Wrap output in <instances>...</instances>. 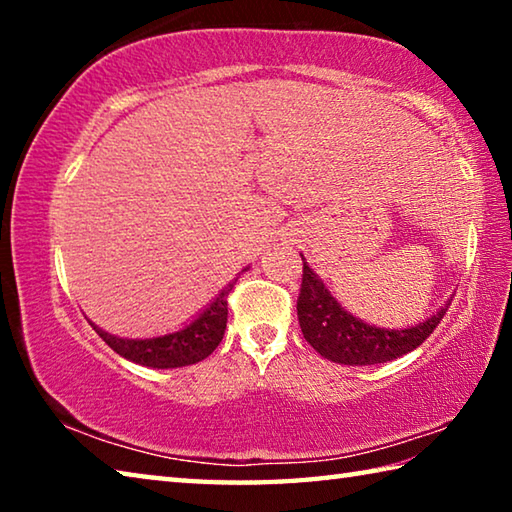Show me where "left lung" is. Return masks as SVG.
I'll use <instances>...</instances> for the list:
<instances>
[{
	"label": "left lung",
	"instance_id": "obj_1",
	"mask_svg": "<svg viewBox=\"0 0 512 512\" xmlns=\"http://www.w3.org/2000/svg\"><path fill=\"white\" fill-rule=\"evenodd\" d=\"M449 305L452 300H447L436 314L424 318L422 323L402 329L363 323L361 318L341 307V302L329 293L325 282L302 257V287L298 296L300 329L320 357L343 363V366H375V363L393 361L415 350L438 327Z\"/></svg>",
	"mask_w": 512,
	"mask_h": 512
}]
</instances>
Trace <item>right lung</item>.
Segmentation results:
<instances>
[{"mask_svg": "<svg viewBox=\"0 0 512 512\" xmlns=\"http://www.w3.org/2000/svg\"><path fill=\"white\" fill-rule=\"evenodd\" d=\"M235 282L237 280H232L192 323H187L178 332L153 336V339H121L94 323L92 327L119 357L140 363V366L158 370L192 366V363L210 357L216 345L221 343L225 323H228V293L235 287Z\"/></svg>", "mask_w": 512, "mask_h": 512, "instance_id": "1", "label": "right lung"}]
</instances>
